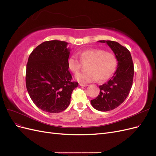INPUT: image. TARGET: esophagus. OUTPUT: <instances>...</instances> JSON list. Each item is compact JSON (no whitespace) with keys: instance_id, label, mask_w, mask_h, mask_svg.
<instances>
[{"instance_id":"obj_1","label":"esophagus","mask_w":156,"mask_h":156,"mask_svg":"<svg viewBox=\"0 0 156 156\" xmlns=\"http://www.w3.org/2000/svg\"><path fill=\"white\" fill-rule=\"evenodd\" d=\"M79 85L81 87H87L88 84H83V83H79Z\"/></svg>"}]
</instances>
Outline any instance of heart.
I'll return each mask as SVG.
<instances>
[{
	"instance_id": "b5f03b06",
	"label": "heart",
	"mask_w": 156,
	"mask_h": 156,
	"mask_svg": "<svg viewBox=\"0 0 156 156\" xmlns=\"http://www.w3.org/2000/svg\"><path fill=\"white\" fill-rule=\"evenodd\" d=\"M79 60L75 55L70 56L68 60V66L73 73H77L81 68L82 62H88L86 72L79 73L75 79L80 83H90L98 79L104 81L109 79L115 72L117 66L116 56L111 52L100 49H91L83 51L80 53Z\"/></svg>"
}]
</instances>
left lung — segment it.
Listing matches in <instances>:
<instances>
[{"label": "left lung", "instance_id": "8db88e82", "mask_svg": "<svg viewBox=\"0 0 156 156\" xmlns=\"http://www.w3.org/2000/svg\"><path fill=\"white\" fill-rule=\"evenodd\" d=\"M98 41L106 43L115 53L118 61L115 73L107 83L100 86V94L90 101L95 109L105 112L115 109L128 96L133 84L134 67L130 52L125 47L114 41Z\"/></svg>", "mask_w": 156, "mask_h": 156}]
</instances>
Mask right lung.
I'll use <instances>...</instances> for the list:
<instances>
[{
	"instance_id": "right-lung-1",
	"label": "right lung",
	"mask_w": 156,
	"mask_h": 156,
	"mask_svg": "<svg viewBox=\"0 0 156 156\" xmlns=\"http://www.w3.org/2000/svg\"><path fill=\"white\" fill-rule=\"evenodd\" d=\"M68 43L44 41L32 51L27 64L26 87L34 104L42 111L58 113L70 103L78 83L72 81L68 69Z\"/></svg>"
}]
</instances>
